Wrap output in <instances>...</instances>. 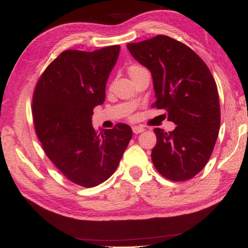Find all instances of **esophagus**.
<instances>
[{
    "instance_id": "1",
    "label": "esophagus",
    "mask_w": 248,
    "mask_h": 248,
    "mask_svg": "<svg viewBox=\"0 0 248 248\" xmlns=\"http://www.w3.org/2000/svg\"><path fill=\"white\" fill-rule=\"evenodd\" d=\"M132 131H133V133H136V135H138V133H141L144 131V128L141 127V125H133Z\"/></svg>"
}]
</instances>
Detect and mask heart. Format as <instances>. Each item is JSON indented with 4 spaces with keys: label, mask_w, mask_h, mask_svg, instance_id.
Returning <instances> with one entry per match:
<instances>
[{
    "label": "heart",
    "mask_w": 248,
    "mask_h": 248,
    "mask_svg": "<svg viewBox=\"0 0 248 248\" xmlns=\"http://www.w3.org/2000/svg\"><path fill=\"white\" fill-rule=\"evenodd\" d=\"M145 68H143L142 66H139V65H132L129 67V75H130L131 77L136 76V75H138L141 72H144Z\"/></svg>",
    "instance_id": "obj_1"
}]
</instances>
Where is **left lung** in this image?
<instances>
[{
	"instance_id": "8db88e82",
	"label": "left lung",
	"mask_w": 248,
	"mask_h": 248,
	"mask_svg": "<svg viewBox=\"0 0 248 248\" xmlns=\"http://www.w3.org/2000/svg\"><path fill=\"white\" fill-rule=\"evenodd\" d=\"M129 52L151 72L155 103L173 131L155 128L151 159L160 174L186 181L199 173L213 152L221 124L217 87L205 62L183 43L166 36L130 43Z\"/></svg>"
}]
</instances>
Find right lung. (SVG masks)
<instances>
[{"instance_id":"right-lung-1","label":"right lung","mask_w":248,"mask_h":248,"mask_svg":"<svg viewBox=\"0 0 248 248\" xmlns=\"http://www.w3.org/2000/svg\"><path fill=\"white\" fill-rule=\"evenodd\" d=\"M119 52V45L93 52L65 50L47 66L35 87L36 135L49 160L77 186L93 187L109 179L132 138L125 124L100 132L92 124Z\"/></svg>"}]
</instances>
